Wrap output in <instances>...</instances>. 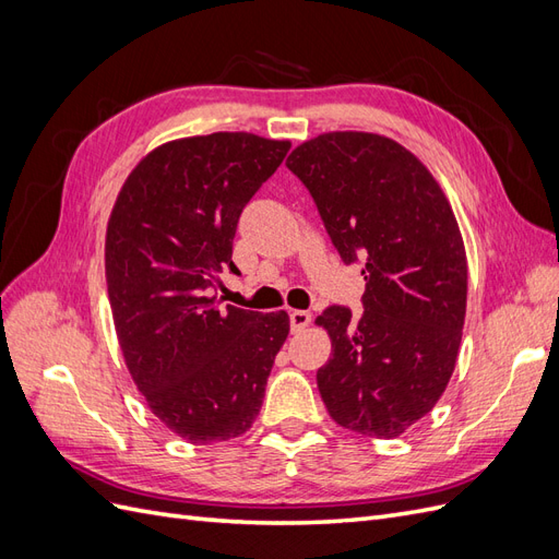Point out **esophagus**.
I'll use <instances>...</instances> for the list:
<instances>
[{
  "instance_id": "1",
  "label": "esophagus",
  "mask_w": 559,
  "mask_h": 559,
  "mask_svg": "<svg viewBox=\"0 0 559 559\" xmlns=\"http://www.w3.org/2000/svg\"><path fill=\"white\" fill-rule=\"evenodd\" d=\"M289 319H292V331H294V333H300V331H306V329L310 326L312 314L306 312V310H294V312L289 314Z\"/></svg>"
}]
</instances>
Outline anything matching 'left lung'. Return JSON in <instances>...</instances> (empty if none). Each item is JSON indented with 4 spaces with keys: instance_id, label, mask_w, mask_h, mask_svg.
Segmentation results:
<instances>
[{
    "instance_id": "8db88e82",
    "label": "left lung",
    "mask_w": 559,
    "mask_h": 559,
    "mask_svg": "<svg viewBox=\"0 0 559 559\" xmlns=\"http://www.w3.org/2000/svg\"><path fill=\"white\" fill-rule=\"evenodd\" d=\"M286 167L308 186L345 263H364V312L329 308L317 386L337 425L396 438L431 413L452 378L466 317V249L429 167L376 132L298 144Z\"/></svg>"
}]
</instances>
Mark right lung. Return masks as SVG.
<instances>
[{
  "instance_id": "1",
  "label": "right lung",
  "mask_w": 559,
  "mask_h": 559,
  "mask_svg": "<svg viewBox=\"0 0 559 559\" xmlns=\"http://www.w3.org/2000/svg\"><path fill=\"white\" fill-rule=\"evenodd\" d=\"M289 140L212 132L170 140L132 167L107 222L105 273L118 345L148 411L193 445L257 419L289 314L216 306L214 284L251 195Z\"/></svg>"
}]
</instances>
